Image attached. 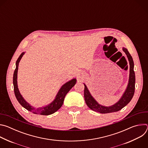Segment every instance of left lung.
<instances>
[{"instance_id":"obj_1","label":"left lung","mask_w":148,"mask_h":148,"mask_svg":"<svg viewBox=\"0 0 148 148\" xmlns=\"http://www.w3.org/2000/svg\"><path fill=\"white\" fill-rule=\"evenodd\" d=\"M122 50L127 56L129 61L130 75L127 87H126L120 99L116 103L111 105V106H104V105H101L92 97L87 86L84 83V87H84V99H85L86 103L91 110L95 112H99L101 114H107L117 112L125 107L131 101L134 95L135 87V75L134 70V62L133 58L127 49L123 47Z\"/></svg>"}]
</instances>
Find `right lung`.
Masks as SVG:
<instances>
[{"instance_id":"1","label":"right lung","mask_w":148,"mask_h":148,"mask_svg":"<svg viewBox=\"0 0 148 148\" xmlns=\"http://www.w3.org/2000/svg\"><path fill=\"white\" fill-rule=\"evenodd\" d=\"M25 54V52H23L20 55L18 59L16 62V69L14 71L13 74V83L14 87V92L16 99L20 104L22 105L27 110L37 114L43 115H51L57 111H58L64 102V98L66 94L69 92V91L75 86L77 82L76 78H73L71 80L67 81L65 84L61 87L60 90H58L57 94H56L55 98L54 100L50 102V103L46 105V106L39 107L37 108H35L30 103L27 102L25 99L23 97L22 94H20L19 90L18 88L17 85V72H18V67L19 62L22 59L23 55Z\"/></svg>"}]
</instances>
